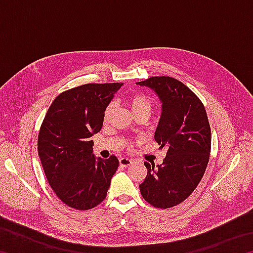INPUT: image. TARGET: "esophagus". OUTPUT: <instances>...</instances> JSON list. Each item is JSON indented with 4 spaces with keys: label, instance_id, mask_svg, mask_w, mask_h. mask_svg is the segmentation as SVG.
Returning <instances> with one entry per match:
<instances>
[{
    "label": "esophagus",
    "instance_id": "1",
    "mask_svg": "<svg viewBox=\"0 0 253 253\" xmlns=\"http://www.w3.org/2000/svg\"><path fill=\"white\" fill-rule=\"evenodd\" d=\"M131 164H132V161L129 160V158L127 157L119 158V165H121L122 168H128V166H130Z\"/></svg>",
    "mask_w": 253,
    "mask_h": 253
}]
</instances>
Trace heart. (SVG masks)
Listing matches in <instances>:
<instances>
[{
  "label": "heart",
  "mask_w": 253,
  "mask_h": 253,
  "mask_svg": "<svg viewBox=\"0 0 253 253\" xmlns=\"http://www.w3.org/2000/svg\"><path fill=\"white\" fill-rule=\"evenodd\" d=\"M128 104H129L130 109L132 111V114L135 115H139V114H147L151 115L152 110H153V101L149 97L146 95L140 92H136L134 95H131L129 98H128ZM115 106L113 102L108 104V106L106 107L105 113H104V121L107 122L110 117V115L113 114Z\"/></svg>",
  "instance_id": "1"
}]
</instances>
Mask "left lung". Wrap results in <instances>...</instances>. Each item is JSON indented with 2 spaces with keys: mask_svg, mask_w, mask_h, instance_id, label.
<instances>
[{
  "mask_svg": "<svg viewBox=\"0 0 253 253\" xmlns=\"http://www.w3.org/2000/svg\"><path fill=\"white\" fill-rule=\"evenodd\" d=\"M153 89L162 101L155 131L161 148L166 147L163 164L145 162L147 175L139 185L145 201L169 209L182 203L202 179L211 152V128L199 97L172 77H151L136 83Z\"/></svg>",
  "mask_w": 253,
  "mask_h": 253,
  "instance_id": "1",
  "label": "left lung"
}]
</instances>
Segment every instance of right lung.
<instances>
[{
    "label": "right lung",
    "instance_id": "add662e5",
    "mask_svg": "<svg viewBox=\"0 0 253 253\" xmlns=\"http://www.w3.org/2000/svg\"><path fill=\"white\" fill-rule=\"evenodd\" d=\"M123 85L87 84L63 91L52 101L38 137L46 179L58 198L76 210H90L105 200L119 162L92 154L90 137L100 131L104 113Z\"/></svg>",
    "mask_w": 253,
    "mask_h": 253
}]
</instances>
